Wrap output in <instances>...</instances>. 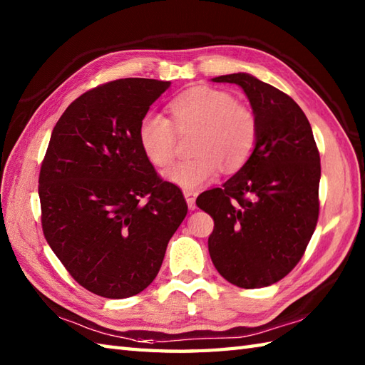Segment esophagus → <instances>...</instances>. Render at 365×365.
Wrapping results in <instances>:
<instances>
[{
	"instance_id": "esophagus-1",
	"label": "esophagus",
	"mask_w": 365,
	"mask_h": 365,
	"mask_svg": "<svg viewBox=\"0 0 365 365\" xmlns=\"http://www.w3.org/2000/svg\"><path fill=\"white\" fill-rule=\"evenodd\" d=\"M185 199H187L190 210H195L196 208V197H197V191H183Z\"/></svg>"
}]
</instances>
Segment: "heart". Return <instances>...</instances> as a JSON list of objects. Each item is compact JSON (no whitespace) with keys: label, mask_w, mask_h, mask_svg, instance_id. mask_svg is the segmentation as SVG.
<instances>
[{"label":"heart","mask_w":365,"mask_h":365,"mask_svg":"<svg viewBox=\"0 0 365 365\" xmlns=\"http://www.w3.org/2000/svg\"><path fill=\"white\" fill-rule=\"evenodd\" d=\"M170 120L147 114L138 128L139 145L155 168L173 165L178 135L197 131L191 152L195 158L178 163L166 174L183 190H197L218 175L221 168H243L255 150L259 120L250 106L237 103L227 91L196 86L178 94L169 103Z\"/></svg>","instance_id":"heart-1"}]
</instances>
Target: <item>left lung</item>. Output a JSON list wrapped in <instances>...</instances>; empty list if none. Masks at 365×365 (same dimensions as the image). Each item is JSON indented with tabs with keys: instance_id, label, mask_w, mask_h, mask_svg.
<instances>
[{
	"instance_id": "8db88e82",
	"label": "left lung",
	"mask_w": 365,
	"mask_h": 365,
	"mask_svg": "<svg viewBox=\"0 0 365 365\" xmlns=\"http://www.w3.org/2000/svg\"><path fill=\"white\" fill-rule=\"evenodd\" d=\"M213 81L243 88L259 139L250 161L196 204L215 221L208 252L218 273L242 289H260L289 274L311 242L320 212V153L306 114L282 91L247 73Z\"/></svg>"
}]
</instances>
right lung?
Listing matches in <instances>:
<instances>
[{
	"label": "right lung",
	"instance_id": "obj_1",
	"mask_svg": "<svg viewBox=\"0 0 365 365\" xmlns=\"http://www.w3.org/2000/svg\"><path fill=\"white\" fill-rule=\"evenodd\" d=\"M170 81L122 78L61 115L38 174L45 240L76 282L103 298L143 292L188 212L139 145L138 128Z\"/></svg>",
	"mask_w": 365,
	"mask_h": 365
}]
</instances>
